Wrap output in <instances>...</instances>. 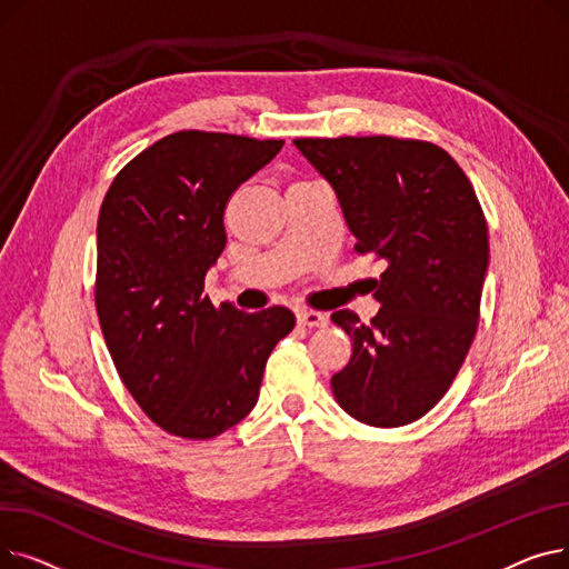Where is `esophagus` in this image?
<instances>
[{"mask_svg":"<svg viewBox=\"0 0 569 569\" xmlns=\"http://www.w3.org/2000/svg\"><path fill=\"white\" fill-rule=\"evenodd\" d=\"M297 325L302 327H325L327 325V316L320 311H297Z\"/></svg>","mask_w":569,"mask_h":569,"instance_id":"esophagus-1","label":"esophagus"}]
</instances>
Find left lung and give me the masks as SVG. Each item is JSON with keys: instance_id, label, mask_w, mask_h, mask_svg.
I'll return each instance as SVG.
<instances>
[{"instance_id": "1", "label": "left lung", "mask_w": 569, "mask_h": 569, "mask_svg": "<svg viewBox=\"0 0 569 569\" xmlns=\"http://www.w3.org/2000/svg\"><path fill=\"white\" fill-rule=\"evenodd\" d=\"M332 184L357 253L385 260L369 325L341 309L352 339L332 376L339 406L369 427H403L450 390L480 320L487 219L459 163L433 142L392 136L297 138Z\"/></svg>"}]
</instances>
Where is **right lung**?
Wrapping results in <instances>:
<instances>
[{
	"label": "right lung",
	"instance_id": "add662e5",
	"mask_svg": "<svg viewBox=\"0 0 569 569\" xmlns=\"http://www.w3.org/2000/svg\"><path fill=\"white\" fill-rule=\"evenodd\" d=\"M283 140L177 131L117 172L97 226V313L119 378L163 431L214 438L253 410L292 311L214 307L204 274L226 247L237 187Z\"/></svg>",
	"mask_w": 569,
	"mask_h": 569
}]
</instances>
